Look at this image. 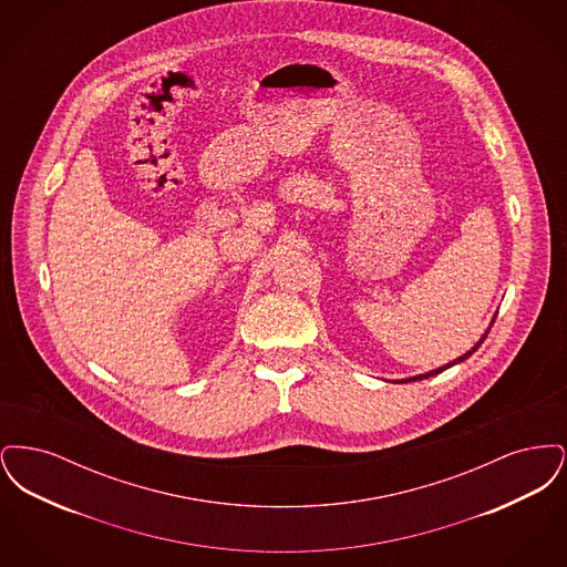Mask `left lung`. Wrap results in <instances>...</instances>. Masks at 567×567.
<instances>
[{"mask_svg":"<svg viewBox=\"0 0 567 567\" xmlns=\"http://www.w3.org/2000/svg\"><path fill=\"white\" fill-rule=\"evenodd\" d=\"M497 317V315H495ZM495 317L491 319V324L495 323ZM491 324L486 327L485 333L481 336V340L470 349V351L465 352V354H461V357H457V359H453L451 363H446V365H442V368H435V370H430V372H425V374H419V377H410V378H402V380H398V382H412V380H423V378H430L435 377V374H440V372H444V370H449V368H453V365H457V363H461V361H465L467 357H472L474 352L478 351V347L485 342L486 333H488V329H491Z\"/></svg>","mask_w":567,"mask_h":567,"instance_id":"8db88e82","label":"left lung"}]
</instances>
